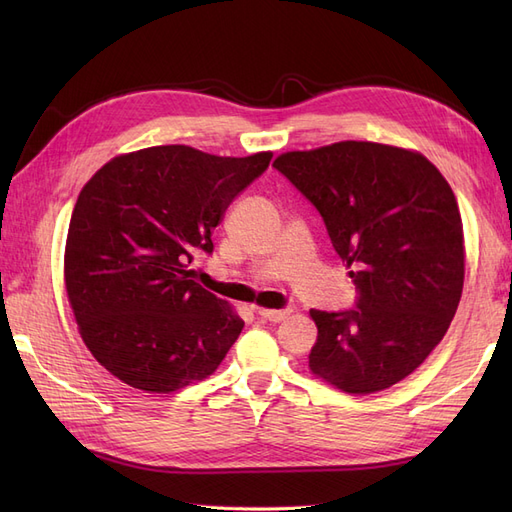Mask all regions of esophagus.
I'll return each instance as SVG.
<instances>
[{
    "label": "esophagus",
    "mask_w": 512,
    "mask_h": 512,
    "mask_svg": "<svg viewBox=\"0 0 512 512\" xmlns=\"http://www.w3.org/2000/svg\"><path fill=\"white\" fill-rule=\"evenodd\" d=\"M256 312H258V316H260L262 320H267V322H282V320H286V318L292 314V309H265V307H256Z\"/></svg>",
    "instance_id": "34e87169"
}]
</instances>
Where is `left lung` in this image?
<instances>
[{"label":"left lung","instance_id":"8db88e82","mask_svg":"<svg viewBox=\"0 0 512 512\" xmlns=\"http://www.w3.org/2000/svg\"><path fill=\"white\" fill-rule=\"evenodd\" d=\"M273 166L312 203L359 290L350 312L309 316V369L350 395L410 376L446 335L463 290L457 198L423 153L342 141L286 151Z\"/></svg>","mask_w":512,"mask_h":512}]
</instances>
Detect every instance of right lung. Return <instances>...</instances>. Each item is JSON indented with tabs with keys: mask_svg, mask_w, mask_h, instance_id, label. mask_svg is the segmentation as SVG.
Listing matches in <instances>:
<instances>
[{
	"mask_svg": "<svg viewBox=\"0 0 512 512\" xmlns=\"http://www.w3.org/2000/svg\"><path fill=\"white\" fill-rule=\"evenodd\" d=\"M271 158L160 145L115 156L83 185L64 282L85 346L115 378L173 393L220 367L243 320L190 280V262L213 252V228Z\"/></svg>",
	"mask_w": 512,
	"mask_h": 512,
	"instance_id": "add662e5",
	"label": "right lung"
}]
</instances>
